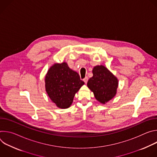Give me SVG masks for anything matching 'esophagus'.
Here are the masks:
<instances>
[{"instance_id": "esophagus-1", "label": "esophagus", "mask_w": 157, "mask_h": 157, "mask_svg": "<svg viewBox=\"0 0 157 157\" xmlns=\"http://www.w3.org/2000/svg\"><path fill=\"white\" fill-rule=\"evenodd\" d=\"M87 81H88V78L87 77H86L85 78L83 79V81L86 84L87 82Z\"/></svg>"}]
</instances>
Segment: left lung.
Wrapping results in <instances>:
<instances>
[{
    "mask_svg": "<svg viewBox=\"0 0 157 157\" xmlns=\"http://www.w3.org/2000/svg\"><path fill=\"white\" fill-rule=\"evenodd\" d=\"M93 74V76L89 79L87 86L94 93L96 99L105 104L116 95L119 80L102 64L94 67Z\"/></svg>",
    "mask_w": 157,
    "mask_h": 157,
    "instance_id": "1",
    "label": "left lung"
}]
</instances>
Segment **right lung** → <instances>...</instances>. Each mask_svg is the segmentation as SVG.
Here are the masks:
<instances>
[{"mask_svg":"<svg viewBox=\"0 0 157 157\" xmlns=\"http://www.w3.org/2000/svg\"><path fill=\"white\" fill-rule=\"evenodd\" d=\"M45 90L51 101L61 109L71 106L74 97L84 82L66 62L53 64L44 77Z\"/></svg>","mask_w":157,"mask_h":157,"instance_id":"obj_1","label":"right lung"}]
</instances>
